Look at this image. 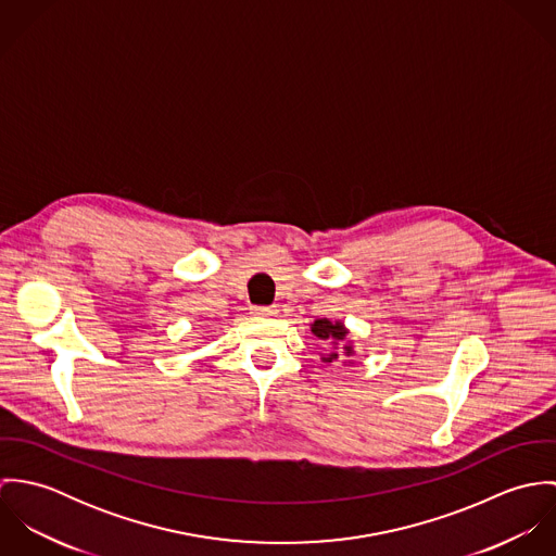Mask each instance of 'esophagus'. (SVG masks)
<instances>
[{
    "label": "esophagus",
    "mask_w": 556,
    "mask_h": 556,
    "mask_svg": "<svg viewBox=\"0 0 556 556\" xmlns=\"http://www.w3.org/2000/svg\"><path fill=\"white\" fill-rule=\"evenodd\" d=\"M276 313H278L276 306H256V308H252V315H254V317H276Z\"/></svg>",
    "instance_id": "1"
}]
</instances>
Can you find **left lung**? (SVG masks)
I'll return each mask as SVG.
<instances>
[{
	"instance_id": "left-lung-1",
	"label": "left lung",
	"mask_w": 556,
	"mask_h": 556,
	"mask_svg": "<svg viewBox=\"0 0 556 556\" xmlns=\"http://www.w3.org/2000/svg\"><path fill=\"white\" fill-rule=\"evenodd\" d=\"M311 331L317 336L318 340H323V342H327V344L331 346V351L320 357L325 364H331V362H336V359L340 357V352L337 351L338 348L344 353V357H351V355L355 353L351 340L344 342L346 336H349V329H346L344 323H340V320L317 318V320L311 325ZM349 362H351V359H349Z\"/></svg>"
}]
</instances>
